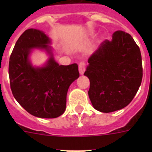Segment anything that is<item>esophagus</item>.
Here are the masks:
<instances>
[{"mask_svg":"<svg viewBox=\"0 0 152 152\" xmlns=\"http://www.w3.org/2000/svg\"><path fill=\"white\" fill-rule=\"evenodd\" d=\"M79 72L80 75H83L84 72H85V63L83 61H81L79 64Z\"/></svg>","mask_w":152,"mask_h":152,"instance_id":"34e87169","label":"esophagus"}]
</instances>
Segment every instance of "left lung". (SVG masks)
<instances>
[{
  "label": "left lung",
  "mask_w": 152,
  "mask_h": 152,
  "mask_svg": "<svg viewBox=\"0 0 152 152\" xmlns=\"http://www.w3.org/2000/svg\"><path fill=\"white\" fill-rule=\"evenodd\" d=\"M84 76L90 80L88 95L102 113L123 109L131 102L141 84V53L128 33L117 31L88 59Z\"/></svg>",
  "instance_id": "8db88e82"
}]
</instances>
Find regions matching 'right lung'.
Masks as SVG:
<instances>
[{"label":"right lung","instance_id":"right-lung-1","mask_svg":"<svg viewBox=\"0 0 152 152\" xmlns=\"http://www.w3.org/2000/svg\"><path fill=\"white\" fill-rule=\"evenodd\" d=\"M50 39L43 31L26 30L16 42L9 58L8 75L12 95L31 115L55 118L66 108L69 86L80 76L77 64L59 65L53 58ZM34 48L45 49L50 55L42 67H34L29 61Z\"/></svg>","mask_w":152,"mask_h":152}]
</instances>
